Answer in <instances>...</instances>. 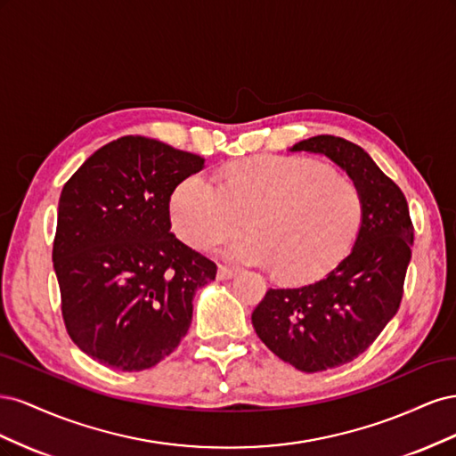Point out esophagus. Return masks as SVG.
Here are the masks:
<instances>
[{"mask_svg":"<svg viewBox=\"0 0 456 456\" xmlns=\"http://www.w3.org/2000/svg\"><path fill=\"white\" fill-rule=\"evenodd\" d=\"M238 272L233 270V268H228V266H218V272H216V278L218 280H230V278H233V275H236Z\"/></svg>","mask_w":456,"mask_h":456,"instance_id":"1","label":"esophagus"}]
</instances>
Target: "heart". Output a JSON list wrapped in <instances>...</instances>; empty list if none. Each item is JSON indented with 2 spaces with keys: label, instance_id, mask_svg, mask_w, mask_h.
<instances>
[{
  "label": "heart",
  "instance_id": "b5f03b06",
  "mask_svg": "<svg viewBox=\"0 0 456 456\" xmlns=\"http://www.w3.org/2000/svg\"><path fill=\"white\" fill-rule=\"evenodd\" d=\"M171 220L188 245L211 249L243 230L224 256L273 268L280 280L308 283L346 256L362 218L355 186L327 165L300 158L243 161L218 184L196 173L176 186Z\"/></svg>",
  "mask_w": 456,
  "mask_h": 456
}]
</instances>
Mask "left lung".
I'll return each mask as SVG.
<instances>
[{
  "mask_svg": "<svg viewBox=\"0 0 456 456\" xmlns=\"http://www.w3.org/2000/svg\"><path fill=\"white\" fill-rule=\"evenodd\" d=\"M289 151L322 154L350 176L362 201L352 251L320 281L268 289L251 322L258 338L298 370L335 369L363 354L395 315L411 260L412 223L403 191L363 148L333 134Z\"/></svg>",
  "mask_w": 456,
  "mask_h": 456,
  "instance_id": "8db88e82",
  "label": "left lung"
}]
</instances>
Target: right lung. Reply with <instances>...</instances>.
Instances as JSON below:
<instances>
[{
    "instance_id": "obj_1",
    "label": "right lung",
    "mask_w": 456,
    "mask_h": 456,
    "mask_svg": "<svg viewBox=\"0 0 456 456\" xmlns=\"http://www.w3.org/2000/svg\"><path fill=\"white\" fill-rule=\"evenodd\" d=\"M205 159L121 136L72 175L59 200L53 266L68 335L94 362L142 370L169 355L216 265L171 232L175 188Z\"/></svg>"
}]
</instances>
